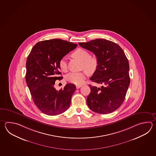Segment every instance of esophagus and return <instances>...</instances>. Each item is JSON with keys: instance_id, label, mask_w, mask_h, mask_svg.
Here are the masks:
<instances>
[{"instance_id": "obj_1", "label": "esophagus", "mask_w": 156, "mask_h": 156, "mask_svg": "<svg viewBox=\"0 0 156 156\" xmlns=\"http://www.w3.org/2000/svg\"><path fill=\"white\" fill-rule=\"evenodd\" d=\"M82 85H76V89H79L81 87H82Z\"/></svg>"}]
</instances>
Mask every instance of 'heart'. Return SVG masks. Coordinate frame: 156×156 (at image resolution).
Here are the masks:
<instances>
[{"instance_id": "obj_1", "label": "heart", "mask_w": 156, "mask_h": 156, "mask_svg": "<svg viewBox=\"0 0 156 156\" xmlns=\"http://www.w3.org/2000/svg\"><path fill=\"white\" fill-rule=\"evenodd\" d=\"M73 57L79 59L82 62V67L89 73H94L98 66V60L97 58L94 56H90L88 51L82 48H78L72 54ZM59 68L62 71H66L67 69V59L62 58L59 62ZM86 72L82 71L80 72H70L66 76V79L70 83L76 85H80L83 83L86 78Z\"/></svg>"}]
</instances>
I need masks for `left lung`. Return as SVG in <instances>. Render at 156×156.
I'll return each mask as SVG.
<instances>
[{"mask_svg": "<svg viewBox=\"0 0 156 156\" xmlns=\"http://www.w3.org/2000/svg\"><path fill=\"white\" fill-rule=\"evenodd\" d=\"M79 45L97 58L98 66L90 80L103 85L100 88L89 85L90 93L87 99V105L99 114L116 111L124 102L130 84L129 62L124 51L119 45L104 39Z\"/></svg>", "mask_w": 156, "mask_h": 156, "instance_id": "left-lung-1", "label": "left lung"}]
</instances>
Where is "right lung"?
Masks as SVG:
<instances>
[{
  "label": "right lung",
  "mask_w": 156,
  "mask_h": 156,
  "mask_svg": "<svg viewBox=\"0 0 156 156\" xmlns=\"http://www.w3.org/2000/svg\"><path fill=\"white\" fill-rule=\"evenodd\" d=\"M76 46V44L59 39L39 41L27 58L26 83L34 104L45 115H59L70 106L76 86L69 83L57 90L54 84L55 80L63 78L59 76L60 59Z\"/></svg>",
  "instance_id": "obj_1"
}]
</instances>
